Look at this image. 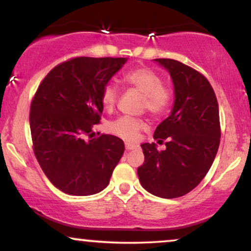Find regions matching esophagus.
Returning <instances> with one entry per match:
<instances>
[{
  "instance_id": "34e87169",
  "label": "esophagus",
  "mask_w": 251,
  "mask_h": 251,
  "mask_svg": "<svg viewBox=\"0 0 251 251\" xmlns=\"http://www.w3.org/2000/svg\"><path fill=\"white\" fill-rule=\"evenodd\" d=\"M125 146H126V150H134L139 148V145H137V144H132V143H126Z\"/></svg>"
}]
</instances>
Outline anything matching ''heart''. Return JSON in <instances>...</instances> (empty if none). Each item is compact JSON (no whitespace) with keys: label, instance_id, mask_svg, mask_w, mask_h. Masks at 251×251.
<instances>
[{"label":"heart","instance_id":"1","mask_svg":"<svg viewBox=\"0 0 251 251\" xmlns=\"http://www.w3.org/2000/svg\"><path fill=\"white\" fill-rule=\"evenodd\" d=\"M124 82L143 94V108H146L154 116L163 114L171 105L174 97L171 88L163 85L162 76L151 68L139 67L127 72L124 76ZM118 97L119 89L116 83L108 82L103 86L101 102L106 109L109 111L116 106ZM144 128H146L145 120L128 116L119 117L108 125V129L112 133L131 142L139 137L140 131Z\"/></svg>","mask_w":251,"mask_h":251}]
</instances>
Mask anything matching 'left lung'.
Instances as JSON below:
<instances>
[{
	"mask_svg": "<svg viewBox=\"0 0 251 251\" xmlns=\"http://www.w3.org/2000/svg\"><path fill=\"white\" fill-rule=\"evenodd\" d=\"M170 73L175 87L171 113L157 126L154 139L142 145L145 162L138 168L140 184L150 194L177 198L194 190L205 177L221 139L217 98L203 74L172 59H154Z\"/></svg>",
	"mask_w": 251,
	"mask_h": 251,
	"instance_id": "1",
	"label": "left lung"
}]
</instances>
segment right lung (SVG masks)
Returning a JSON list of instances; mask_svg holds the SVG:
<instances>
[{
  "instance_id": "obj_1",
  "label": "right lung",
  "mask_w": 251,
  "mask_h": 251,
  "mask_svg": "<svg viewBox=\"0 0 251 251\" xmlns=\"http://www.w3.org/2000/svg\"><path fill=\"white\" fill-rule=\"evenodd\" d=\"M126 61L74 57L54 67L37 88L29 114L34 153L48 179L65 194L102 191L125 151L120 138H93L92 129L100 123L103 86Z\"/></svg>"
}]
</instances>
